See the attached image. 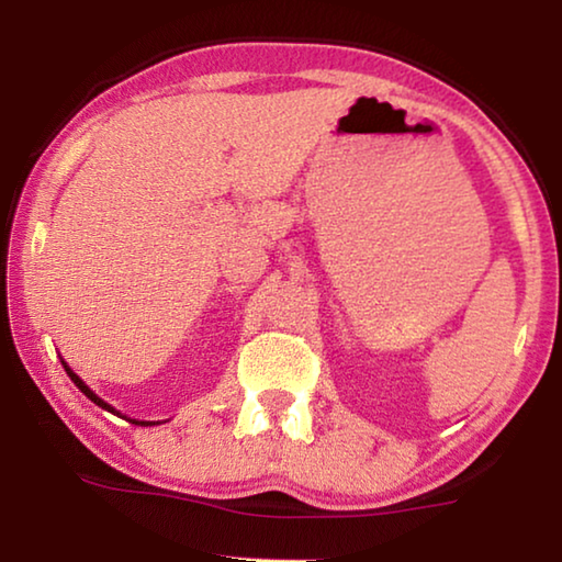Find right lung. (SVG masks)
<instances>
[{
    "label": "right lung",
    "instance_id": "1",
    "mask_svg": "<svg viewBox=\"0 0 562 562\" xmlns=\"http://www.w3.org/2000/svg\"><path fill=\"white\" fill-rule=\"evenodd\" d=\"M61 364H64V369H66V374H69V376H71V382H74L76 386H79V389H81V392H83V394H87V396L91 398V402H93V404H97V406H101V408H106V412H111V414H116V416H119V412H116V408H113L111 404H106V402H103V398H101V396H97V394H93V392H91V389H89L87 384H83V379H81V376H76V374L71 372V369H69V364H66V361H61ZM128 422H131V424H140V426L156 424V422H136V418H128Z\"/></svg>",
    "mask_w": 562,
    "mask_h": 562
}]
</instances>
